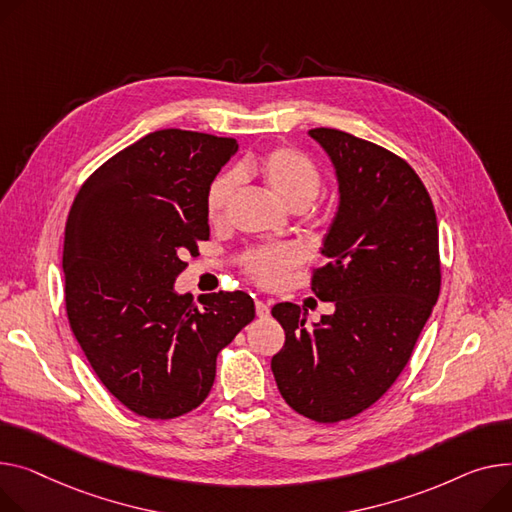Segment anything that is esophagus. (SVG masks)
Segmentation results:
<instances>
[{"mask_svg": "<svg viewBox=\"0 0 512 512\" xmlns=\"http://www.w3.org/2000/svg\"><path fill=\"white\" fill-rule=\"evenodd\" d=\"M255 313H257V317H259V319L269 317V304H267V302L257 300V302H255Z\"/></svg>", "mask_w": 512, "mask_h": 512, "instance_id": "34e87169", "label": "esophagus"}]
</instances>
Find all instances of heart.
<instances>
[{"label":"heart","mask_w":512,"mask_h":512,"mask_svg":"<svg viewBox=\"0 0 512 512\" xmlns=\"http://www.w3.org/2000/svg\"><path fill=\"white\" fill-rule=\"evenodd\" d=\"M238 173H257L282 206L290 210H306L317 199L323 187V177L317 164L294 148H274L257 160L238 166ZM238 187L236 173L216 177L206 193V216L212 224H220L226 208ZM245 274L261 288L280 286L290 271L298 265V253L286 245L251 247L243 259Z\"/></svg>","instance_id":"1"}]
</instances>
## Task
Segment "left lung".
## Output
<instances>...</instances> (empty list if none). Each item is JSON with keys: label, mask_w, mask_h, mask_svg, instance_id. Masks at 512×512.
I'll return each mask as SVG.
<instances>
[{"label": "left lung", "mask_w": 512, "mask_h": 512, "mask_svg": "<svg viewBox=\"0 0 512 512\" xmlns=\"http://www.w3.org/2000/svg\"><path fill=\"white\" fill-rule=\"evenodd\" d=\"M339 181L337 216L325 236L329 259L311 290L335 313L306 325L302 309H271L286 331L271 370L300 416L335 424L377 403L410 362L440 292L438 224L416 170L352 133L311 129Z\"/></svg>", "instance_id": "8db88e82"}]
</instances>
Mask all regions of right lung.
Instances as JSON below:
<instances>
[{
    "label": "right lung",
    "instance_id": "1",
    "mask_svg": "<svg viewBox=\"0 0 512 512\" xmlns=\"http://www.w3.org/2000/svg\"><path fill=\"white\" fill-rule=\"evenodd\" d=\"M236 140L160 129L100 164L65 222V313L100 383L127 410L179 418L210 395L216 358L255 319L247 292L195 306L173 284L210 238L206 193Z\"/></svg>",
    "mask_w": 512,
    "mask_h": 512
}]
</instances>
